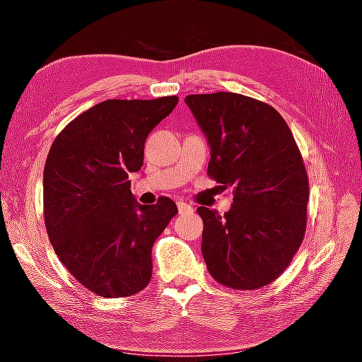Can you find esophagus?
<instances>
[{"instance_id":"esophagus-1","label":"esophagus","mask_w":362,"mask_h":362,"mask_svg":"<svg viewBox=\"0 0 362 362\" xmlns=\"http://www.w3.org/2000/svg\"><path fill=\"white\" fill-rule=\"evenodd\" d=\"M177 207H179L180 214H192L193 212V206L183 203V201H179V203H177Z\"/></svg>"}]
</instances>
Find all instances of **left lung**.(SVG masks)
<instances>
[{"label": "left lung", "instance_id": "1", "mask_svg": "<svg viewBox=\"0 0 362 362\" xmlns=\"http://www.w3.org/2000/svg\"><path fill=\"white\" fill-rule=\"evenodd\" d=\"M211 145L207 175L233 188L225 216L198 207L201 250L217 283L254 291L289 267L303 241L308 175L292 132L276 110L235 93L185 97Z\"/></svg>", "mask_w": 362, "mask_h": 362}]
</instances>
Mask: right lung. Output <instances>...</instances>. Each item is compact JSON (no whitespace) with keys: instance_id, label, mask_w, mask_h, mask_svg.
<instances>
[{"instance_id":"right-lung-1","label":"right lung","mask_w":362,"mask_h":362,"mask_svg":"<svg viewBox=\"0 0 362 362\" xmlns=\"http://www.w3.org/2000/svg\"><path fill=\"white\" fill-rule=\"evenodd\" d=\"M179 97L105 100L54 140L42 175L45 223L60 262L100 297H129L148 286L151 249L177 212L170 198L139 204L129 174L144 164L148 134Z\"/></svg>"}]
</instances>
